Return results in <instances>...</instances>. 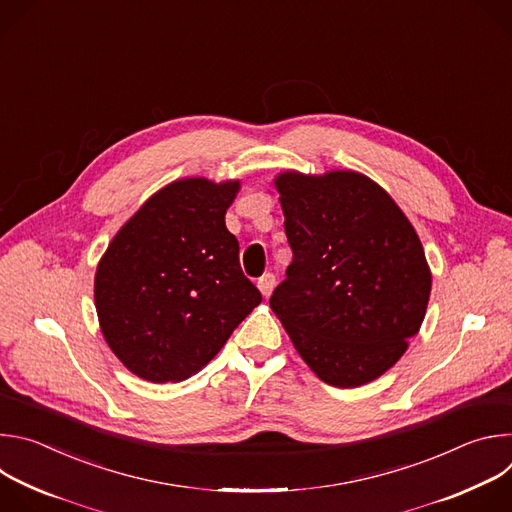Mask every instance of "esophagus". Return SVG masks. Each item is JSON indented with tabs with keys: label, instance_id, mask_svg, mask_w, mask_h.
Segmentation results:
<instances>
[{
	"label": "esophagus",
	"instance_id": "esophagus-1",
	"mask_svg": "<svg viewBox=\"0 0 512 512\" xmlns=\"http://www.w3.org/2000/svg\"><path fill=\"white\" fill-rule=\"evenodd\" d=\"M257 287H259V291L263 294V298H269V296H271V291H273V287H275V275H273V273H265V275H261V277H259V281H257Z\"/></svg>",
	"mask_w": 512,
	"mask_h": 512
}]
</instances>
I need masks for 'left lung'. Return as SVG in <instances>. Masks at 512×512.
I'll use <instances>...</instances> for the list:
<instances>
[{"label": "left lung", "instance_id": "1", "mask_svg": "<svg viewBox=\"0 0 512 512\" xmlns=\"http://www.w3.org/2000/svg\"><path fill=\"white\" fill-rule=\"evenodd\" d=\"M275 188L294 259L271 310L324 383L352 389L375 381L425 318L431 273L415 229L358 172H283Z\"/></svg>", "mask_w": 512, "mask_h": 512}]
</instances>
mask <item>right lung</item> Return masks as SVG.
Returning <instances> with one entry per match:
<instances>
[{
	"instance_id": "add662e5",
	"label": "right lung",
	"mask_w": 512,
	"mask_h": 512,
	"mask_svg": "<svg viewBox=\"0 0 512 512\" xmlns=\"http://www.w3.org/2000/svg\"><path fill=\"white\" fill-rule=\"evenodd\" d=\"M239 186L176 180L109 243L95 275V306L109 348L133 375L188 379L261 304L225 225Z\"/></svg>"
}]
</instances>
